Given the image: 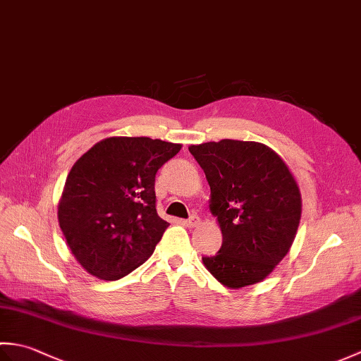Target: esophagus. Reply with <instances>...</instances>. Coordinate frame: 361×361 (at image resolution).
Here are the masks:
<instances>
[{"label": "esophagus", "mask_w": 361, "mask_h": 361, "mask_svg": "<svg viewBox=\"0 0 361 361\" xmlns=\"http://www.w3.org/2000/svg\"><path fill=\"white\" fill-rule=\"evenodd\" d=\"M185 225L188 228H195V226L200 225V219H198L197 216H190L188 220H185Z\"/></svg>", "instance_id": "esophagus-1"}]
</instances>
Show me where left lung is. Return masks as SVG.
I'll return each instance as SVG.
<instances>
[{
  "mask_svg": "<svg viewBox=\"0 0 361 361\" xmlns=\"http://www.w3.org/2000/svg\"><path fill=\"white\" fill-rule=\"evenodd\" d=\"M211 188L221 248L203 257L208 271L229 288L264 281L286 257L301 220L298 183L283 159L255 141L221 140L190 145Z\"/></svg>",
  "mask_w": 361,
  "mask_h": 361,
  "instance_id": "1",
  "label": "left lung"
}]
</instances>
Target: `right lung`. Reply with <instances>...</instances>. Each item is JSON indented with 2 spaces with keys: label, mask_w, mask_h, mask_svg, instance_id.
Listing matches in <instances>:
<instances>
[{
  "label": "right lung",
  "mask_w": 361,
  "mask_h": 361,
  "mask_svg": "<svg viewBox=\"0 0 361 361\" xmlns=\"http://www.w3.org/2000/svg\"><path fill=\"white\" fill-rule=\"evenodd\" d=\"M181 144L111 136L75 161L59 202V225L74 257L99 279L142 265L169 224L157 214L155 175Z\"/></svg>",
  "instance_id": "right-lung-1"
}]
</instances>
